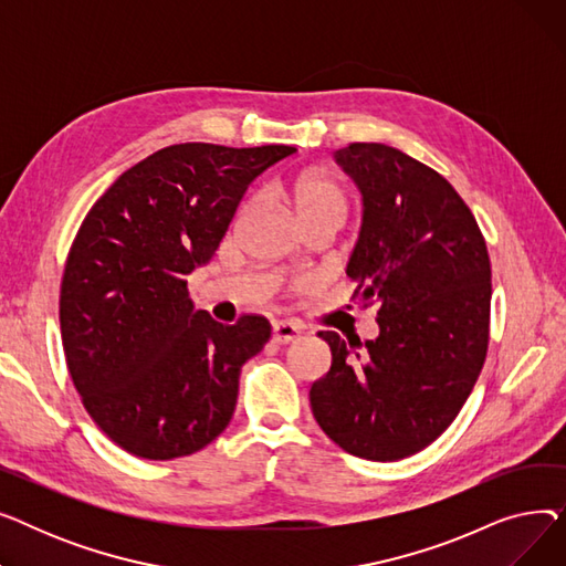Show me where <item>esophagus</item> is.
Segmentation results:
<instances>
[{
  "instance_id": "1",
  "label": "esophagus",
  "mask_w": 566,
  "mask_h": 566,
  "mask_svg": "<svg viewBox=\"0 0 566 566\" xmlns=\"http://www.w3.org/2000/svg\"><path fill=\"white\" fill-rule=\"evenodd\" d=\"M298 337H301V325H295L291 321H273V339L277 344H289Z\"/></svg>"
}]
</instances>
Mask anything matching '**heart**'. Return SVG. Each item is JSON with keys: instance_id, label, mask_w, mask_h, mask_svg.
<instances>
[{"instance_id": "heart-1", "label": "heart", "mask_w": 566, "mask_h": 566, "mask_svg": "<svg viewBox=\"0 0 566 566\" xmlns=\"http://www.w3.org/2000/svg\"><path fill=\"white\" fill-rule=\"evenodd\" d=\"M284 192L303 222L333 218L344 222L348 216V192L335 178L318 171H298L284 184Z\"/></svg>"}]
</instances>
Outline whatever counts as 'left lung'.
<instances>
[{"label": "left lung", "instance_id": "left-lung-1", "mask_svg": "<svg viewBox=\"0 0 566 566\" xmlns=\"http://www.w3.org/2000/svg\"><path fill=\"white\" fill-rule=\"evenodd\" d=\"M365 218L346 273L378 305L376 339L333 331L331 371L312 390L325 436L353 457L399 461L448 429L484 367L491 261L482 229L448 178L399 148L355 142L335 154Z\"/></svg>", "mask_w": 566, "mask_h": 566}]
</instances>
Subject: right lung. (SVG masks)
<instances>
[{"mask_svg":"<svg viewBox=\"0 0 566 566\" xmlns=\"http://www.w3.org/2000/svg\"><path fill=\"white\" fill-rule=\"evenodd\" d=\"M291 154L174 144L118 176L82 220L59 293L66 367L86 412L128 454L188 457L231 422L241 367L271 323H218L192 307L186 277L213 259L248 186Z\"/></svg>","mask_w":566,"mask_h":566,"instance_id":"1","label":"right lung"}]
</instances>
